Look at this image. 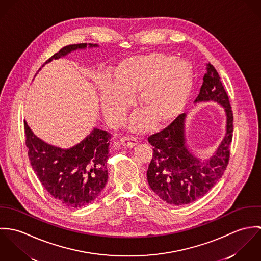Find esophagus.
Instances as JSON below:
<instances>
[{
	"mask_svg": "<svg viewBox=\"0 0 261 261\" xmlns=\"http://www.w3.org/2000/svg\"><path fill=\"white\" fill-rule=\"evenodd\" d=\"M121 146L124 148H134L135 146L138 145V141L135 138H128V137H123L119 140Z\"/></svg>",
	"mask_w": 261,
	"mask_h": 261,
	"instance_id": "esophagus-1",
	"label": "esophagus"
}]
</instances>
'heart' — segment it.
Returning a JSON list of instances; mask_svg holds the SVG:
<instances>
[{"label":"heart","instance_id":"obj_1","mask_svg":"<svg viewBox=\"0 0 261 261\" xmlns=\"http://www.w3.org/2000/svg\"><path fill=\"white\" fill-rule=\"evenodd\" d=\"M193 85L189 62L162 53L134 56L117 67L112 82L102 85L101 107L112 123H118L138 92L141 113L129 121L133 130L146 129L150 119L164 124L175 119L186 106Z\"/></svg>","mask_w":261,"mask_h":261}]
</instances>
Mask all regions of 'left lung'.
<instances>
[{
    "label": "left lung",
    "mask_w": 261,
    "mask_h": 261,
    "mask_svg": "<svg viewBox=\"0 0 261 261\" xmlns=\"http://www.w3.org/2000/svg\"><path fill=\"white\" fill-rule=\"evenodd\" d=\"M215 102L226 115L224 138L214 153L202 159L190 149L186 139V113L169 126L150 136L152 158L147 171L150 189L165 202L181 206L205 196L222 177L229 161L233 113L228 95L214 66L207 63L200 93L194 103Z\"/></svg>",
    "instance_id": "left-lung-1"
}]
</instances>
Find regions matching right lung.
Wrapping results in <instances>:
<instances>
[{"label": "right lung", "instance_id": "obj_1", "mask_svg": "<svg viewBox=\"0 0 261 261\" xmlns=\"http://www.w3.org/2000/svg\"><path fill=\"white\" fill-rule=\"evenodd\" d=\"M97 48L81 43L63 47L43 65L65 57L76 50ZM41 68L38 70L40 71ZM26 146L31 166L47 192L62 204L80 208L92 203L107 185L111 135L94 127L80 143L69 149L52 146L39 139L24 121Z\"/></svg>", "mask_w": 261, "mask_h": 261}]
</instances>
